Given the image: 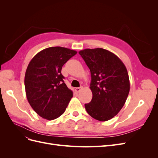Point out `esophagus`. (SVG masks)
<instances>
[{
    "label": "esophagus",
    "instance_id": "34e87169",
    "mask_svg": "<svg viewBox=\"0 0 158 158\" xmlns=\"http://www.w3.org/2000/svg\"><path fill=\"white\" fill-rule=\"evenodd\" d=\"M82 89V87L80 86V87H79V88H76V91L78 93V92H80L81 89Z\"/></svg>",
    "mask_w": 158,
    "mask_h": 158
}]
</instances>
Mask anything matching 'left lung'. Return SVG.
Instances as JSON below:
<instances>
[{
	"label": "left lung",
	"mask_w": 158,
	"mask_h": 158,
	"mask_svg": "<svg viewBox=\"0 0 158 158\" xmlns=\"http://www.w3.org/2000/svg\"><path fill=\"white\" fill-rule=\"evenodd\" d=\"M89 69L92 99L85 104L88 113L99 121L114 117L125 105L130 91L126 66L113 52L102 48L78 52Z\"/></svg>",
	"instance_id": "left-lung-1"
}]
</instances>
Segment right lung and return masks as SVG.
Returning <instances> with one entry per match:
<instances>
[{
    "instance_id": "1",
    "label": "right lung",
    "mask_w": 158,
    "mask_h": 158,
    "mask_svg": "<svg viewBox=\"0 0 158 158\" xmlns=\"http://www.w3.org/2000/svg\"><path fill=\"white\" fill-rule=\"evenodd\" d=\"M76 53L65 47H51L38 52L28 64L24 78L26 97L32 109L42 118H58L73 98V91L64 83L61 70Z\"/></svg>"
}]
</instances>
